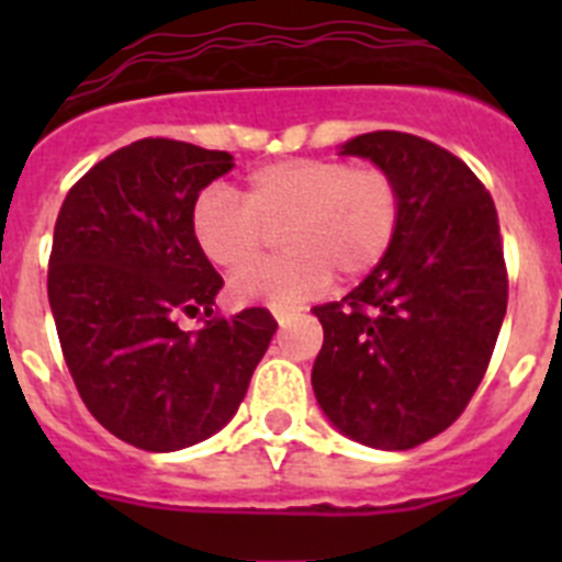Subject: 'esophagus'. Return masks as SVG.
I'll use <instances>...</instances> for the list:
<instances>
[{
	"label": "esophagus",
	"mask_w": 562,
	"mask_h": 562,
	"mask_svg": "<svg viewBox=\"0 0 562 562\" xmlns=\"http://www.w3.org/2000/svg\"><path fill=\"white\" fill-rule=\"evenodd\" d=\"M272 315H276L278 324L286 326V324H290V317L295 315V310H286V306H276V310H272Z\"/></svg>",
	"instance_id": "esophagus-1"
}]
</instances>
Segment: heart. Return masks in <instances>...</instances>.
<instances>
[{
    "label": "heart",
    "instance_id": "1",
    "mask_svg": "<svg viewBox=\"0 0 562 562\" xmlns=\"http://www.w3.org/2000/svg\"><path fill=\"white\" fill-rule=\"evenodd\" d=\"M402 227V191L385 168L346 160L292 157L258 168L236 200L225 188H205L191 207L196 250L220 270L249 263L269 240L288 247L231 278L236 304L290 306L324 292L331 270L342 281L374 272Z\"/></svg>",
    "mask_w": 562,
    "mask_h": 562
}]
</instances>
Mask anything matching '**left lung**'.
Returning <instances> with one entry per match:
<instances>
[{"label": "left lung", "instance_id": "8db88e82", "mask_svg": "<svg viewBox=\"0 0 562 562\" xmlns=\"http://www.w3.org/2000/svg\"><path fill=\"white\" fill-rule=\"evenodd\" d=\"M342 154L394 177L402 227L360 286L312 310V389L349 439L411 450L464 414L493 357L509 295L498 213L467 162L425 137L369 132Z\"/></svg>", "mask_w": 562, "mask_h": 562}]
</instances>
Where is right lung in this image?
I'll list each match as a JSON object with an SVG mask.
<instances>
[{"mask_svg":"<svg viewBox=\"0 0 562 562\" xmlns=\"http://www.w3.org/2000/svg\"><path fill=\"white\" fill-rule=\"evenodd\" d=\"M227 151L146 137L89 168L56 220L47 295L89 414L134 448H191L231 422L278 324L220 315L222 276L191 238V207ZM180 316H200L186 333Z\"/></svg>","mask_w":562,"mask_h":562,"instance_id":"obj_1","label":"right lung"}]
</instances>
